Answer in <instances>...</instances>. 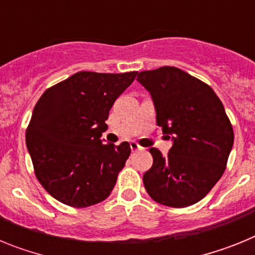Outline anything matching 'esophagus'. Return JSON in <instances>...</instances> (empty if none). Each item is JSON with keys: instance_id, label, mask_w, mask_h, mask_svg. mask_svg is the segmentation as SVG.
Returning <instances> with one entry per match:
<instances>
[{"instance_id": "esophagus-1", "label": "esophagus", "mask_w": 255, "mask_h": 255, "mask_svg": "<svg viewBox=\"0 0 255 255\" xmlns=\"http://www.w3.org/2000/svg\"><path fill=\"white\" fill-rule=\"evenodd\" d=\"M130 148H131L132 152H136V150H141V149H143V148H141L140 145H139V144L136 143V141H130Z\"/></svg>"}]
</instances>
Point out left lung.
Segmentation results:
<instances>
[{
    "instance_id": "left-lung-1",
    "label": "left lung",
    "mask_w": 255,
    "mask_h": 255,
    "mask_svg": "<svg viewBox=\"0 0 255 255\" xmlns=\"http://www.w3.org/2000/svg\"><path fill=\"white\" fill-rule=\"evenodd\" d=\"M150 93L157 125L172 139L166 157L150 148L152 167L143 182L157 203L173 208L195 204L224 175L234 130L209 85L173 66L141 71L136 79Z\"/></svg>"
}]
</instances>
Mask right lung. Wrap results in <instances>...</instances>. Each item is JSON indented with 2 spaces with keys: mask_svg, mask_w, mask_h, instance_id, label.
Returning <instances> with one entry per match:
<instances>
[{
  "mask_svg": "<svg viewBox=\"0 0 255 255\" xmlns=\"http://www.w3.org/2000/svg\"><path fill=\"white\" fill-rule=\"evenodd\" d=\"M138 71H80L48 88L34 107L26 147L38 181L61 203L93 206L111 194L129 158L130 144H103L115 101Z\"/></svg>",
  "mask_w": 255,
  "mask_h": 255,
  "instance_id": "obj_1",
  "label": "right lung"
}]
</instances>
